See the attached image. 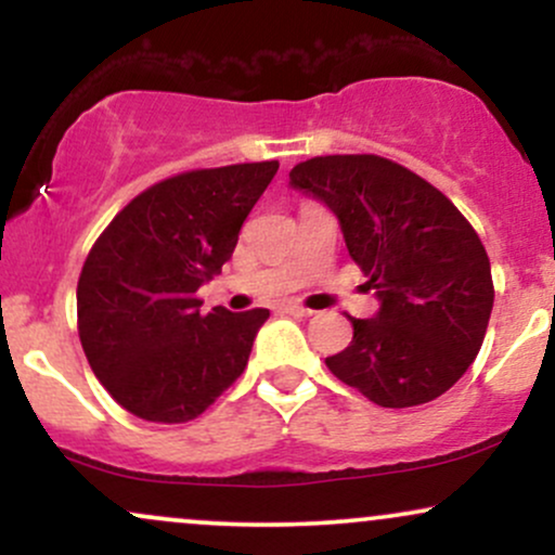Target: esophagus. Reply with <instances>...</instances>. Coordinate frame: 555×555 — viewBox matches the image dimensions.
Returning <instances> with one entry per match:
<instances>
[{
  "label": "esophagus",
  "instance_id": "1",
  "mask_svg": "<svg viewBox=\"0 0 555 555\" xmlns=\"http://www.w3.org/2000/svg\"><path fill=\"white\" fill-rule=\"evenodd\" d=\"M284 313L297 315V318H308V315H313V310L302 308V305H284Z\"/></svg>",
  "mask_w": 555,
  "mask_h": 555
}]
</instances>
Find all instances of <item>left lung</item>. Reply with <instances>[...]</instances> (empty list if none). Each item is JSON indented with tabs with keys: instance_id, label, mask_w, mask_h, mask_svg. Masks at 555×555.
Masks as SVG:
<instances>
[{
	"instance_id": "1",
	"label": "left lung",
	"mask_w": 555,
	"mask_h": 555,
	"mask_svg": "<svg viewBox=\"0 0 555 555\" xmlns=\"http://www.w3.org/2000/svg\"><path fill=\"white\" fill-rule=\"evenodd\" d=\"M289 184L336 214L380 299L375 318H349L352 341L326 358L328 371L391 410L449 391L480 352L493 310L490 260L473 224L441 190L375 154L308 158Z\"/></svg>"
}]
</instances>
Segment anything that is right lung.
<instances>
[{
    "mask_svg": "<svg viewBox=\"0 0 555 555\" xmlns=\"http://www.w3.org/2000/svg\"><path fill=\"white\" fill-rule=\"evenodd\" d=\"M279 162L193 169L132 197L78 279V334L112 399L149 423H188L245 371L269 310L203 315L195 292L232 258Z\"/></svg>",
    "mask_w": 555,
    "mask_h": 555,
    "instance_id": "add662e5",
    "label": "right lung"
}]
</instances>
